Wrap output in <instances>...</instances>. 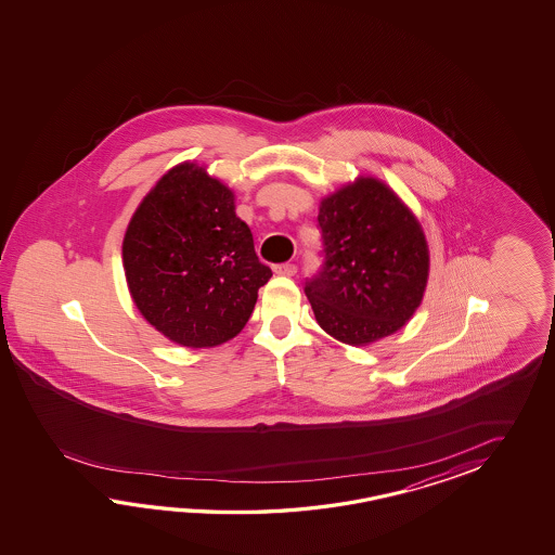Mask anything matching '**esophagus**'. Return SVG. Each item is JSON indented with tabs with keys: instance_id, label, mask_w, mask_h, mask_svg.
I'll return each instance as SVG.
<instances>
[{
	"instance_id": "esophagus-1",
	"label": "esophagus",
	"mask_w": 555,
	"mask_h": 555,
	"mask_svg": "<svg viewBox=\"0 0 555 555\" xmlns=\"http://www.w3.org/2000/svg\"><path fill=\"white\" fill-rule=\"evenodd\" d=\"M273 272L289 278V275L297 273V266L295 263H280V266H273Z\"/></svg>"
}]
</instances>
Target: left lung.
I'll return each instance as SVG.
<instances>
[{
    "label": "left lung",
    "instance_id": "left-lung-1",
    "mask_svg": "<svg viewBox=\"0 0 555 555\" xmlns=\"http://www.w3.org/2000/svg\"><path fill=\"white\" fill-rule=\"evenodd\" d=\"M325 268L306 285L319 327L365 347L402 330L425 297L430 251L413 210L387 182L357 177L319 202Z\"/></svg>",
    "mask_w": 555,
    "mask_h": 555
}]
</instances>
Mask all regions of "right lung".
Here are the masks:
<instances>
[{
  "label": "right lung",
  "mask_w": 555,
  "mask_h": 555,
  "mask_svg": "<svg viewBox=\"0 0 555 555\" xmlns=\"http://www.w3.org/2000/svg\"><path fill=\"white\" fill-rule=\"evenodd\" d=\"M122 268L144 321L189 349L234 339L272 278L236 216L234 190L194 160L166 170L137 206Z\"/></svg>",
  "instance_id": "add662e5"
}]
</instances>
